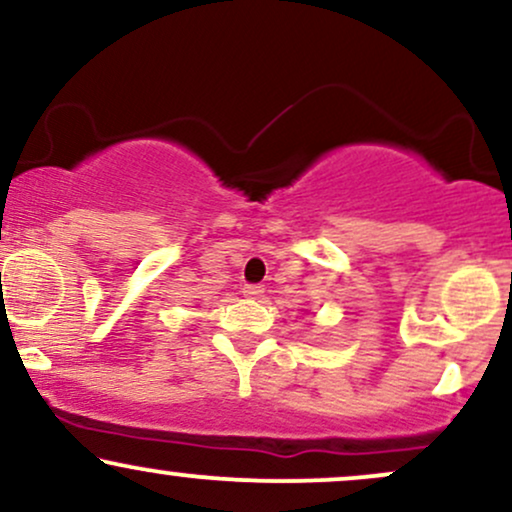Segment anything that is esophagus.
I'll use <instances>...</instances> for the list:
<instances>
[{"label":"esophagus","instance_id":"obj_1","mask_svg":"<svg viewBox=\"0 0 512 512\" xmlns=\"http://www.w3.org/2000/svg\"><path fill=\"white\" fill-rule=\"evenodd\" d=\"M243 293H245V296H248V298H262L264 289H262L260 284H248V286H245V289H243Z\"/></svg>","mask_w":512,"mask_h":512}]
</instances>
